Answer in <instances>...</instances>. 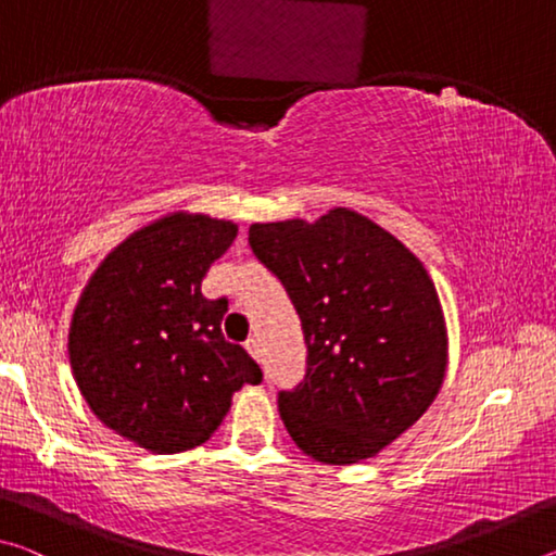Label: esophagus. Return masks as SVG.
Instances as JSON below:
<instances>
[{
	"label": "esophagus",
	"mask_w": 556,
	"mask_h": 556,
	"mask_svg": "<svg viewBox=\"0 0 556 556\" xmlns=\"http://www.w3.org/2000/svg\"><path fill=\"white\" fill-rule=\"evenodd\" d=\"M244 348H248V353H250L252 357H255V361H260L262 351H260V341H257V338H250V341L244 343Z\"/></svg>",
	"instance_id": "34e87169"
}]
</instances>
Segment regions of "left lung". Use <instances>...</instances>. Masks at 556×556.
Returning <instances> with one entry per match:
<instances>
[{"mask_svg": "<svg viewBox=\"0 0 556 556\" xmlns=\"http://www.w3.org/2000/svg\"><path fill=\"white\" fill-rule=\"evenodd\" d=\"M250 248L285 285L308 351L304 382L279 392L289 437L328 466L378 456L431 407L446 375V318L427 267L351 208L252 223Z\"/></svg>", "mask_w": 556, "mask_h": 556, "instance_id": "left-lung-1", "label": "left lung"}]
</instances>
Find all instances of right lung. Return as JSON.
I'll return each instance as SVG.
<instances>
[{"label":"right lung","mask_w":556,"mask_h":556,"mask_svg":"<svg viewBox=\"0 0 556 556\" xmlns=\"http://www.w3.org/2000/svg\"><path fill=\"white\" fill-rule=\"evenodd\" d=\"M238 225L174 211L122 240L73 308L68 357L90 412L152 454H181L220 427L242 384L262 370L225 341L228 301L201 294L205 271Z\"/></svg>","instance_id":"obj_1"}]
</instances>
